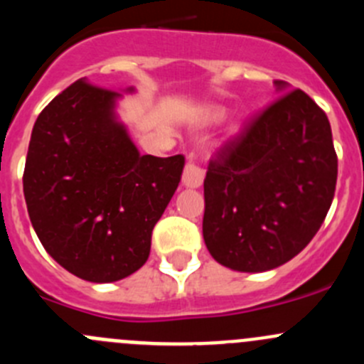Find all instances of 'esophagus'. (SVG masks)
<instances>
[{"instance_id": "34e87169", "label": "esophagus", "mask_w": 364, "mask_h": 364, "mask_svg": "<svg viewBox=\"0 0 364 364\" xmlns=\"http://www.w3.org/2000/svg\"><path fill=\"white\" fill-rule=\"evenodd\" d=\"M204 179V171L196 164L193 160H188L185 165V171H183V185L188 186V188H199L203 185Z\"/></svg>"}]
</instances>
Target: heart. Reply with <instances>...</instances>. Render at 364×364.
<instances>
[{
    "mask_svg": "<svg viewBox=\"0 0 364 364\" xmlns=\"http://www.w3.org/2000/svg\"><path fill=\"white\" fill-rule=\"evenodd\" d=\"M213 117H218V114H213Z\"/></svg>",
    "mask_w": 364,
    "mask_h": 364,
    "instance_id": "heart-1",
    "label": "heart"
}]
</instances>
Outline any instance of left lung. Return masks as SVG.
Returning a JSON list of instances; mask_svg holds the SVG:
<instances>
[{"instance_id":"obj_1","label":"left lung","mask_w":364,"mask_h":364,"mask_svg":"<svg viewBox=\"0 0 364 364\" xmlns=\"http://www.w3.org/2000/svg\"><path fill=\"white\" fill-rule=\"evenodd\" d=\"M336 176L326 112L304 91H285L209 161L203 234L213 259L243 273L291 260L321 229Z\"/></svg>"}]
</instances>
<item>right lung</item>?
<instances>
[{
	"instance_id": "add662e5",
	"label": "right lung",
	"mask_w": 364,
	"mask_h": 364,
	"mask_svg": "<svg viewBox=\"0 0 364 364\" xmlns=\"http://www.w3.org/2000/svg\"><path fill=\"white\" fill-rule=\"evenodd\" d=\"M119 93L79 79L38 114L23 176L29 220L58 264L116 282L144 266L185 156L139 155L114 117Z\"/></svg>"
}]
</instances>
